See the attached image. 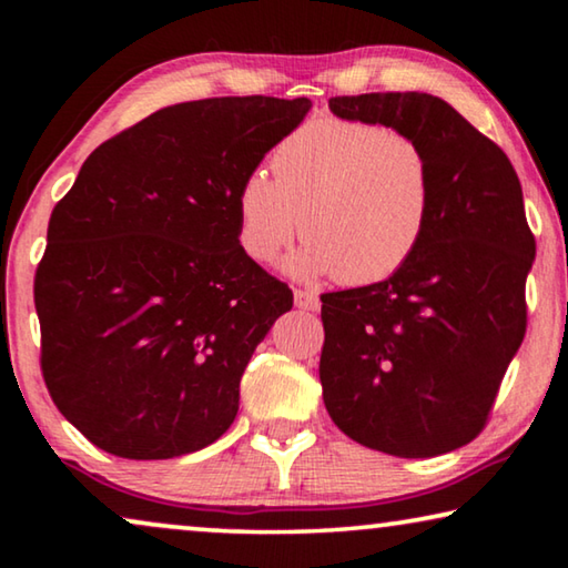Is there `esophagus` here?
<instances>
[{
  "label": "esophagus",
  "instance_id": "1",
  "mask_svg": "<svg viewBox=\"0 0 568 568\" xmlns=\"http://www.w3.org/2000/svg\"><path fill=\"white\" fill-rule=\"evenodd\" d=\"M295 305L301 307V311H318L321 307V301L318 295L311 293V291H303V287H295Z\"/></svg>",
  "mask_w": 568,
  "mask_h": 568
}]
</instances>
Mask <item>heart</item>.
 Masks as SVG:
<instances>
[{
	"instance_id": "heart-1",
	"label": "heart",
	"mask_w": 568,
	"mask_h": 568,
	"mask_svg": "<svg viewBox=\"0 0 568 568\" xmlns=\"http://www.w3.org/2000/svg\"><path fill=\"white\" fill-rule=\"evenodd\" d=\"M273 178L247 172L235 192L240 247L273 263L311 235L287 271L353 285L386 281L418 253L434 223L436 182L413 134L351 118L301 124L273 150Z\"/></svg>"
}]
</instances>
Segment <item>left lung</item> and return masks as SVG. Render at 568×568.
Masks as SVG:
<instances>
[{"mask_svg": "<svg viewBox=\"0 0 568 568\" xmlns=\"http://www.w3.org/2000/svg\"><path fill=\"white\" fill-rule=\"evenodd\" d=\"M338 118L416 138L434 165L428 235L386 281L323 293L321 383L345 436L430 458L484 430L526 333L536 240L506 152L426 92L331 98Z\"/></svg>", "mask_w": 568, "mask_h": 568, "instance_id": "1", "label": "left lung"}]
</instances>
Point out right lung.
<instances>
[{"instance_id":"add662e5","label":"right lung","mask_w":568,"mask_h":568,"mask_svg":"<svg viewBox=\"0 0 568 568\" xmlns=\"http://www.w3.org/2000/svg\"><path fill=\"white\" fill-rule=\"evenodd\" d=\"M313 102L210 98L158 110L84 160L34 275L42 376L62 416L112 456L213 444L293 291L237 240L235 192Z\"/></svg>"}]
</instances>
